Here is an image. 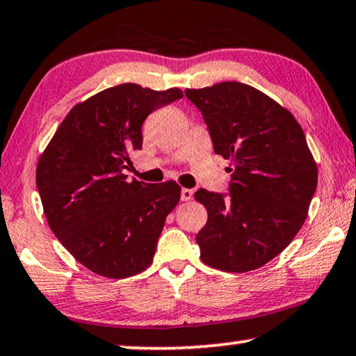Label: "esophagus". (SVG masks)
<instances>
[{
  "label": "esophagus",
  "instance_id": "1",
  "mask_svg": "<svg viewBox=\"0 0 356 356\" xmlns=\"http://www.w3.org/2000/svg\"><path fill=\"white\" fill-rule=\"evenodd\" d=\"M192 198H193V190L182 188V192H180V200H182V201H190Z\"/></svg>",
  "mask_w": 356,
  "mask_h": 356
}]
</instances>
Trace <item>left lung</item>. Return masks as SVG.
Segmentation results:
<instances>
[{
	"mask_svg": "<svg viewBox=\"0 0 356 356\" xmlns=\"http://www.w3.org/2000/svg\"><path fill=\"white\" fill-rule=\"evenodd\" d=\"M185 95L232 172L229 196L195 193L208 211L196 235L200 257L224 272H251L277 257L304 225L318 184L314 155L293 113L256 88L224 81Z\"/></svg>",
	"mask_w": 356,
	"mask_h": 356,
	"instance_id": "8db88e82",
	"label": "left lung"
}]
</instances>
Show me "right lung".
I'll return each instance as SVG.
<instances>
[{
  "label": "right lung",
  "mask_w": 356,
  "mask_h": 356,
  "mask_svg": "<svg viewBox=\"0 0 356 356\" xmlns=\"http://www.w3.org/2000/svg\"><path fill=\"white\" fill-rule=\"evenodd\" d=\"M134 83L76 104L36 166V187L51 230L91 272L127 278L152 265L169 212L180 200L174 180L144 184L123 174L142 148V123L182 97Z\"/></svg>",
  "instance_id": "right-lung-1"
}]
</instances>
